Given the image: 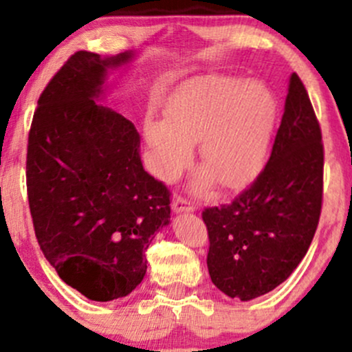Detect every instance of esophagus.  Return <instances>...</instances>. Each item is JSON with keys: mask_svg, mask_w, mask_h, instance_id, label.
Returning a JSON list of instances; mask_svg holds the SVG:
<instances>
[{"mask_svg": "<svg viewBox=\"0 0 352 352\" xmlns=\"http://www.w3.org/2000/svg\"><path fill=\"white\" fill-rule=\"evenodd\" d=\"M172 208H173V212H177V213H180V212H193V210H195V207H193L192 201H190L188 199H185V197H182V195H177L175 199H173Z\"/></svg>", "mask_w": 352, "mask_h": 352, "instance_id": "obj_1", "label": "esophagus"}]
</instances>
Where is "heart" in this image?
I'll return each mask as SVG.
<instances>
[{
    "label": "heart",
    "instance_id": "1",
    "mask_svg": "<svg viewBox=\"0 0 352 352\" xmlns=\"http://www.w3.org/2000/svg\"><path fill=\"white\" fill-rule=\"evenodd\" d=\"M274 111L272 92L260 82L241 84L227 76L187 80L165 100V120L145 122L153 173L177 179L199 142L205 168L197 173L195 188L205 190L213 179L221 187H241L263 162Z\"/></svg>",
    "mask_w": 352,
    "mask_h": 352
}]
</instances>
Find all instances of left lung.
Wrapping results in <instances>:
<instances>
[{
  "mask_svg": "<svg viewBox=\"0 0 352 352\" xmlns=\"http://www.w3.org/2000/svg\"><path fill=\"white\" fill-rule=\"evenodd\" d=\"M321 139L308 91L293 72L263 170L232 204L201 212L210 278L227 296L250 301L270 293L305 258L321 215Z\"/></svg>",
  "mask_w": 352,
  "mask_h": 352,
  "instance_id": "left-lung-1",
  "label": "left lung"
}]
</instances>
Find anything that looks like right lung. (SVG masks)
<instances>
[{"label":"right lung","instance_id":"right-lung-1","mask_svg":"<svg viewBox=\"0 0 352 352\" xmlns=\"http://www.w3.org/2000/svg\"><path fill=\"white\" fill-rule=\"evenodd\" d=\"M132 56L74 52L39 96L28 137L38 243L60 280L92 301L140 285L145 252L170 221V190L144 170L135 125L96 102L107 71Z\"/></svg>","mask_w":352,"mask_h":352}]
</instances>
